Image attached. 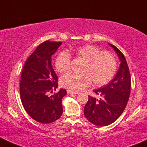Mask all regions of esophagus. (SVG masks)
<instances>
[{
    "mask_svg": "<svg viewBox=\"0 0 147 147\" xmlns=\"http://www.w3.org/2000/svg\"><path fill=\"white\" fill-rule=\"evenodd\" d=\"M67 92L68 94H78L79 91H75V90H67Z\"/></svg>",
    "mask_w": 147,
    "mask_h": 147,
    "instance_id": "1",
    "label": "esophagus"
}]
</instances>
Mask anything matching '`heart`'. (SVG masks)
<instances>
[{"mask_svg":"<svg viewBox=\"0 0 147 147\" xmlns=\"http://www.w3.org/2000/svg\"><path fill=\"white\" fill-rule=\"evenodd\" d=\"M73 55L83 64L80 69L82 74L68 72L60 78V84L63 88L71 90H79L88 86L91 82L96 86H102L112 80L117 70L115 57L108 51H101L97 47L85 45L72 52H61L55 61V69L63 73L70 69Z\"/></svg>","mask_w":147,"mask_h":147,"instance_id":"b5f03b06","label":"heart"}]
</instances>
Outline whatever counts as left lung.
<instances>
[{"label": "left lung", "mask_w": 147, "mask_h": 147, "mask_svg": "<svg viewBox=\"0 0 147 147\" xmlns=\"http://www.w3.org/2000/svg\"><path fill=\"white\" fill-rule=\"evenodd\" d=\"M109 45L117 54L121 61L120 66L110 83L102 88L94 90L102 98L98 100L88 96L84 110L88 120L99 126L109 125L121 115L125 109L131 92V75L125 57L115 45Z\"/></svg>", "instance_id": "obj_1"}]
</instances>
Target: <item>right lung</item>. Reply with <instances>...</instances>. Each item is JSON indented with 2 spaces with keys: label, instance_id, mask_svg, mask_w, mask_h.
Segmentation results:
<instances>
[{
  "label": "right lung",
  "instance_id": "1",
  "mask_svg": "<svg viewBox=\"0 0 147 147\" xmlns=\"http://www.w3.org/2000/svg\"><path fill=\"white\" fill-rule=\"evenodd\" d=\"M62 42L45 41L37 47L25 63L21 75L20 95L25 111L33 119L43 124L57 120L63 113L62 98L66 90L58 87V77L52 65V56Z\"/></svg>",
  "mask_w": 147,
  "mask_h": 147
}]
</instances>
